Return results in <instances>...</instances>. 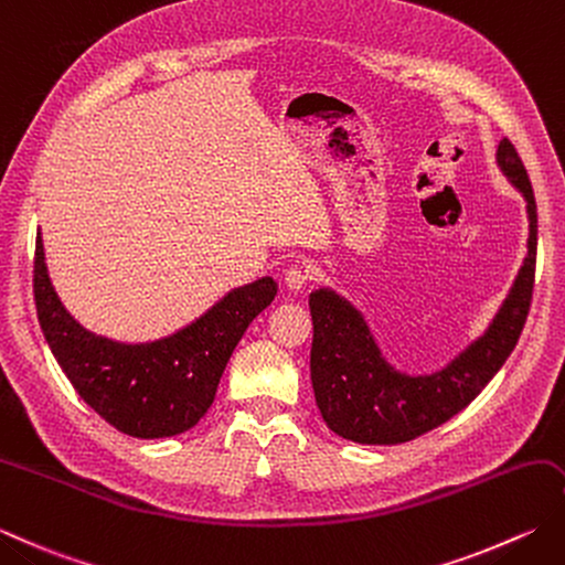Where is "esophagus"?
I'll return each instance as SVG.
<instances>
[{
  "label": "esophagus",
  "instance_id": "1",
  "mask_svg": "<svg viewBox=\"0 0 565 565\" xmlns=\"http://www.w3.org/2000/svg\"><path fill=\"white\" fill-rule=\"evenodd\" d=\"M313 279V274H311V269L306 267V264H291V267H286L284 269V281H286V286H289V289H303V286Z\"/></svg>",
  "mask_w": 565,
  "mask_h": 565
}]
</instances>
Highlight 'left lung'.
<instances>
[{
  "label": "left lung",
  "instance_id": "8db88e82",
  "mask_svg": "<svg viewBox=\"0 0 565 565\" xmlns=\"http://www.w3.org/2000/svg\"><path fill=\"white\" fill-rule=\"evenodd\" d=\"M497 163L526 198L529 252L510 296L484 335L430 374L396 372L367 323L345 298L318 289L308 298L313 318L311 382L323 422L338 436L367 446H394L424 436L462 412L500 372L522 335L534 294L536 201L522 159L510 139L497 147Z\"/></svg>",
  "mask_w": 565,
  "mask_h": 565
}]
</instances>
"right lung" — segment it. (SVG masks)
<instances>
[{
    "label": "right lung",
    "instance_id": "obj_1",
    "mask_svg": "<svg viewBox=\"0 0 565 565\" xmlns=\"http://www.w3.org/2000/svg\"><path fill=\"white\" fill-rule=\"evenodd\" d=\"M274 296L276 281L262 276L230 291L179 333L127 345L90 333L65 311L49 279L41 235L36 237L33 298L53 358L87 406L135 438L179 436L201 422L232 350Z\"/></svg>",
    "mask_w": 565,
    "mask_h": 565
}]
</instances>
